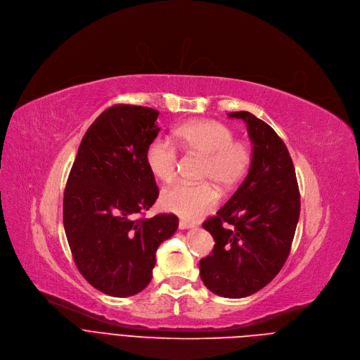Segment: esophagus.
I'll use <instances>...</instances> for the list:
<instances>
[{
    "label": "esophagus",
    "mask_w": 360,
    "mask_h": 360,
    "mask_svg": "<svg viewBox=\"0 0 360 360\" xmlns=\"http://www.w3.org/2000/svg\"><path fill=\"white\" fill-rule=\"evenodd\" d=\"M192 226H193V224L189 222V221H185V219L179 221V228H181V230H188V228H192Z\"/></svg>",
    "instance_id": "1"
}]
</instances>
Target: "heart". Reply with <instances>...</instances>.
Listing matches in <instances>:
<instances>
[{"label": "heart", "mask_w": 360, "mask_h": 360, "mask_svg": "<svg viewBox=\"0 0 360 360\" xmlns=\"http://www.w3.org/2000/svg\"><path fill=\"white\" fill-rule=\"evenodd\" d=\"M176 145L188 153L202 156L200 178L222 189L237 186L252 163V148L247 141L234 139L230 126L211 119L188 120L174 130ZM146 165L160 182H171L176 172L178 149L163 138H155L146 148ZM217 189L210 182H178L163 189L160 207L185 219H197L217 202Z\"/></svg>", "instance_id": "b5f03b06"}]
</instances>
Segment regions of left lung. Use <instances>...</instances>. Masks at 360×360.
<instances>
[{
	"label": "left lung",
	"instance_id": "1",
	"mask_svg": "<svg viewBox=\"0 0 360 360\" xmlns=\"http://www.w3.org/2000/svg\"><path fill=\"white\" fill-rule=\"evenodd\" d=\"M228 116L247 123L254 158L233 197L202 224L215 244L200 261V274L218 296L241 299L267 285L284 266L300 215V192L287 146L274 129L250 112Z\"/></svg>",
	"mask_w": 360,
	"mask_h": 360
}]
</instances>
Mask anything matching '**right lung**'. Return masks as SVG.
<instances>
[{"mask_svg":"<svg viewBox=\"0 0 360 360\" xmlns=\"http://www.w3.org/2000/svg\"><path fill=\"white\" fill-rule=\"evenodd\" d=\"M158 116L145 106L106 109L84 134L64 189L63 224L76 267L113 297L150 283L156 250L178 228L174 214L136 218L159 195L145 160Z\"/></svg>","mask_w":360,"mask_h":360,"instance_id":"right-lung-1","label":"right lung"}]
</instances>
